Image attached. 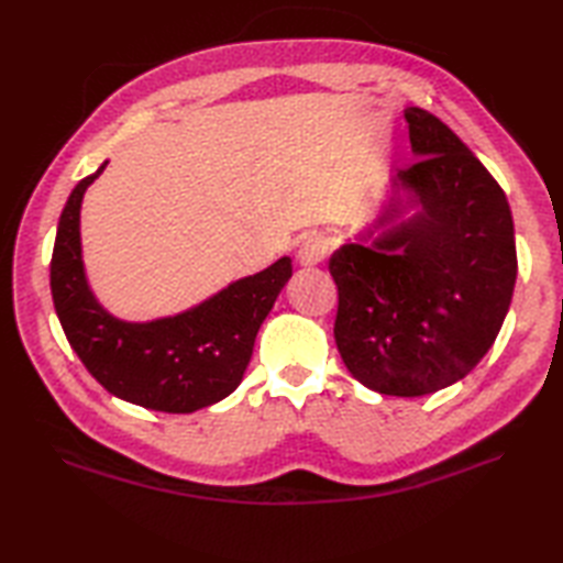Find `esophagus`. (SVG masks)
<instances>
[{"instance_id":"esophagus-1","label":"esophagus","mask_w":563,"mask_h":563,"mask_svg":"<svg viewBox=\"0 0 563 563\" xmlns=\"http://www.w3.org/2000/svg\"><path fill=\"white\" fill-rule=\"evenodd\" d=\"M327 251L329 246L324 239L319 234H307L300 242V249H297V261H300L302 266H317V263L324 261Z\"/></svg>"}]
</instances>
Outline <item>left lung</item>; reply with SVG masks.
<instances>
[{"mask_svg":"<svg viewBox=\"0 0 563 563\" xmlns=\"http://www.w3.org/2000/svg\"><path fill=\"white\" fill-rule=\"evenodd\" d=\"M416 162L394 186L421 202L373 244L329 258L339 290L333 339L351 375L391 397H421L470 375L492 349L518 275L504 188L423 109H406ZM385 212L377 224H385Z\"/></svg>","mask_w":563,"mask_h":563,"instance_id":"left-lung-1","label":"left lung"}]
</instances>
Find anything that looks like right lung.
Wrapping results in <instances>:
<instances>
[{"label": "right lung", "mask_w": 563, "mask_h": 563, "mask_svg": "<svg viewBox=\"0 0 563 563\" xmlns=\"http://www.w3.org/2000/svg\"><path fill=\"white\" fill-rule=\"evenodd\" d=\"M103 166L81 178L59 214L51 258L57 319L84 367L118 399L166 413L198 411L239 387L256 333L290 280L292 263L283 256L169 319L130 324L111 317L84 278L79 244L81 196Z\"/></svg>", "instance_id": "obj_1"}]
</instances>
